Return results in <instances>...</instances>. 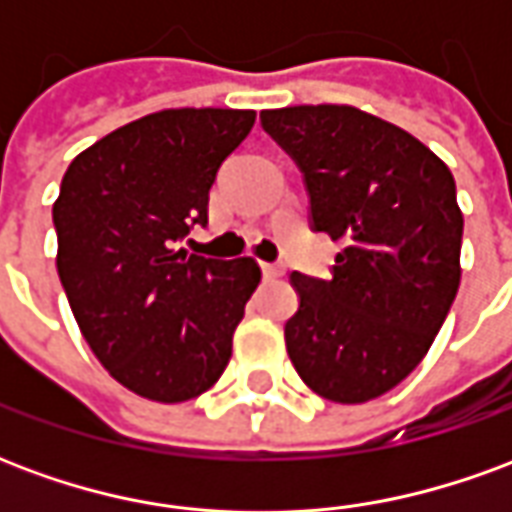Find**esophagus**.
I'll use <instances>...</instances> for the list:
<instances>
[{"label": "esophagus", "mask_w": 512, "mask_h": 512, "mask_svg": "<svg viewBox=\"0 0 512 512\" xmlns=\"http://www.w3.org/2000/svg\"><path fill=\"white\" fill-rule=\"evenodd\" d=\"M260 268H263V277L268 279L282 277V274H285V268L279 266V263H260Z\"/></svg>", "instance_id": "34e87169"}]
</instances>
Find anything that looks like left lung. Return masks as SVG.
<instances>
[{
  "label": "left lung",
  "mask_w": 512,
  "mask_h": 512,
  "mask_svg": "<svg viewBox=\"0 0 512 512\" xmlns=\"http://www.w3.org/2000/svg\"><path fill=\"white\" fill-rule=\"evenodd\" d=\"M260 123L301 169L312 230L345 244L329 279L290 274V362L326 400H373L422 362L461 285L455 178L408 131L354 106L266 109Z\"/></svg>",
  "instance_id": "obj_1"
}]
</instances>
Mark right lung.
<instances>
[{"label": "right lung", "mask_w": 512, "mask_h": 512, "mask_svg": "<svg viewBox=\"0 0 512 512\" xmlns=\"http://www.w3.org/2000/svg\"><path fill=\"white\" fill-rule=\"evenodd\" d=\"M252 126V109H164L98 139L62 178L57 271L73 318L109 376L147 400L202 395L230 362L260 266L178 244L208 224V191Z\"/></svg>", "instance_id": "add662e5"}]
</instances>
